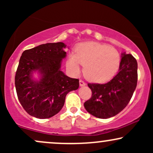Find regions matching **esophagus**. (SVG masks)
<instances>
[{
    "label": "esophagus",
    "mask_w": 153,
    "mask_h": 153,
    "mask_svg": "<svg viewBox=\"0 0 153 153\" xmlns=\"http://www.w3.org/2000/svg\"><path fill=\"white\" fill-rule=\"evenodd\" d=\"M79 83H80V86H85V85H86V84H85V82L82 80H80V81H79Z\"/></svg>",
    "instance_id": "esophagus-1"
}]
</instances>
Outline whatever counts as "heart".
Here are the masks:
<instances>
[{
    "mask_svg": "<svg viewBox=\"0 0 153 153\" xmlns=\"http://www.w3.org/2000/svg\"><path fill=\"white\" fill-rule=\"evenodd\" d=\"M71 52L67 65L75 74L80 72L81 65H85L84 74L93 82H105L110 80L118 71L121 56L116 49L103 44L82 42Z\"/></svg>",
    "mask_w": 153,
    "mask_h": 153,
    "instance_id": "1",
    "label": "heart"
}]
</instances>
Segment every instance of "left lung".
Here are the masks:
<instances>
[{
    "mask_svg": "<svg viewBox=\"0 0 153 153\" xmlns=\"http://www.w3.org/2000/svg\"><path fill=\"white\" fill-rule=\"evenodd\" d=\"M137 83V62L130 54H122L119 72L104 84L88 83L92 96L84 103L91 115L100 119L114 117L127 106Z\"/></svg>",
    "mask_w": 153,
    "mask_h": 153,
    "instance_id": "left-lung-1",
    "label": "left lung"
}]
</instances>
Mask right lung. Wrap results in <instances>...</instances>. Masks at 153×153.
<instances>
[{
	"instance_id": "right-lung-1",
	"label": "right lung",
	"mask_w": 153,
	"mask_h": 153,
	"mask_svg": "<svg viewBox=\"0 0 153 153\" xmlns=\"http://www.w3.org/2000/svg\"><path fill=\"white\" fill-rule=\"evenodd\" d=\"M65 47L63 42L47 43L22 53L15 85L19 101L29 115L39 119L53 117L62 109L66 95L78 88V79L60 70ZM34 72L40 75L39 80L33 77Z\"/></svg>"
}]
</instances>
